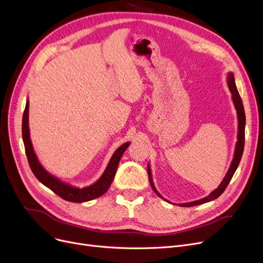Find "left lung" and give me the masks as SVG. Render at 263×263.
Segmentation results:
<instances>
[{"instance_id": "1", "label": "left lung", "mask_w": 263, "mask_h": 263, "mask_svg": "<svg viewBox=\"0 0 263 263\" xmlns=\"http://www.w3.org/2000/svg\"><path fill=\"white\" fill-rule=\"evenodd\" d=\"M227 83H228V87L229 90L231 92V95H232V101L234 103V108L236 110V114H237V141L235 144V150H234V155H233V160L231 162V165L229 167V171L226 174L223 180L221 181L218 185L217 189L213 192L209 193V195L201 198V199H197V201H193V202H189V203H182L179 204V206L182 207H191V206H196V205H201V204H205L207 202H211L216 199L217 197H219L223 193V191L226 190V187L228 186L229 182L232 179V177L235 173V171L237 170L238 164L240 162L241 159V155H243V151H244V144H245V124H246V117H245V111H244V106H243V102H241V98L238 93V90L236 88L235 85V79H234V74L233 72H229L228 76H227ZM148 175H149V180H150V184L153 189V191L159 195L161 198L165 199L166 202H168L166 198H164L159 192H157L156 187L154 186L153 183V179H152V173H151V167L150 164H148ZM170 203V202H168Z\"/></svg>"}]
</instances>
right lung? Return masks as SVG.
Here are the masks:
<instances>
[{
  "label": "right lung",
  "mask_w": 263,
  "mask_h": 263,
  "mask_svg": "<svg viewBox=\"0 0 263 263\" xmlns=\"http://www.w3.org/2000/svg\"><path fill=\"white\" fill-rule=\"evenodd\" d=\"M23 139H24L26 154L28 157L29 165L31 167V171L33 172L34 176L37 178L39 181L41 183H43L48 189H50L52 192H55L61 198L73 203H84V202L91 201V199L97 198L108 191V189L110 187L114 179L115 173H117L121 157L125 152V150L127 149L130 144V142L127 141L123 143L117 150H115V152L113 153L112 157L110 159V162L106 167V170H104L103 174L96 182H93L92 184L87 186L79 187L62 181L58 177L51 175L49 172L45 170L44 166L40 163L30 138L29 99H27L26 109L23 117Z\"/></svg>",
  "instance_id": "1"
}]
</instances>
